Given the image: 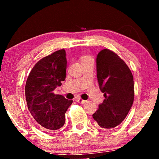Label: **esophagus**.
<instances>
[{"label":"esophagus","mask_w":159,"mask_h":159,"mask_svg":"<svg viewBox=\"0 0 159 159\" xmlns=\"http://www.w3.org/2000/svg\"><path fill=\"white\" fill-rule=\"evenodd\" d=\"M76 101L78 102V103H80V104H84L86 102L85 100H83V99H82L81 98H76Z\"/></svg>","instance_id":"1"}]
</instances>
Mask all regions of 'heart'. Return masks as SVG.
I'll return each instance as SVG.
<instances>
[{"label":"heart","mask_w":159,"mask_h":159,"mask_svg":"<svg viewBox=\"0 0 159 159\" xmlns=\"http://www.w3.org/2000/svg\"><path fill=\"white\" fill-rule=\"evenodd\" d=\"M90 60H93L92 57H90V56H83L81 57V61L82 62H84V61H90Z\"/></svg>","instance_id":"b5f03b06"}]
</instances>
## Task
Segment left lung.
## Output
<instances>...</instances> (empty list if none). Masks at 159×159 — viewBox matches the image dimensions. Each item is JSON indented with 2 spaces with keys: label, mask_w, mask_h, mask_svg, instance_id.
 I'll return each mask as SVG.
<instances>
[{
  "label": "left lung",
  "mask_w": 159,
  "mask_h": 159,
  "mask_svg": "<svg viewBox=\"0 0 159 159\" xmlns=\"http://www.w3.org/2000/svg\"><path fill=\"white\" fill-rule=\"evenodd\" d=\"M97 77L104 99L93 117L102 128L120 125L134 100V81L130 69L117 54L104 49L97 57Z\"/></svg>",
  "instance_id": "obj_1"
}]
</instances>
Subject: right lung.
<instances>
[{"mask_svg": "<svg viewBox=\"0 0 159 159\" xmlns=\"http://www.w3.org/2000/svg\"><path fill=\"white\" fill-rule=\"evenodd\" d=\"M64 49L42 58L29 73L25 85L29 111L43 128L55 130L65 123V113L73 102L53 90L66 79Z\"/></svg>", "mask_w": 159, "mask_h": 159, "instance_id": "add662e5", "label": "right lung"}]
</instances>
